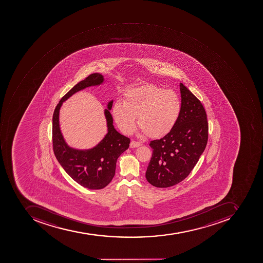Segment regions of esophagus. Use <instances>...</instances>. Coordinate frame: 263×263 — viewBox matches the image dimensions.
Instances as JSON below:
<instances>
[{
	"mask_svg": "<svg viewBox=\"0 0 263 263\" xmlns=\"http://www.w3.org/2000/svg\"><path fill=\"white\" fill-rule=\"evenodd\" d=\"M140 145H141V142L136 141H131L130 144H129L130 148H135V147H138Z\"/></svg>",
	"mask_w": 263,
	"mask_h": 263,
	"instance_id": "1",
	"label": "esophagus"
}]
</instances>
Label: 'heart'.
<instances>
[{
    "label": "heart",
    "mask_w": 263,
    "mask_h": 263,
    "mask_svg": "<svg viewBox=\"0 0 263 263\" xmlns=\"http://www.w3.org/2000/svg\"><path fill=\"white\" fill-rule=\"evenodd\" d=\"M178 95L171 89L145 85L129 89L124 103L116 102L112 116L125 134H131L138 125L149 138H160L171 132L181 112Z\"/></svg>",
    "instance_id": "b5f03b06"
}]
</instances>
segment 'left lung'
Instances as JSON below:
<instances>
[{
	"label": "left lung",
	"instance_id": "8db88e82",
	"mask_svg": "<svg viewBox=\"0 0 263 263\" xmlns=\"http://www.w3.org/2000/svg\"><path fill=\"white\" fill-rule=\"evenodd\" d=\"M181 112L171 132L151 141L153 154L145 178L155 187L166 188L191 174L208 141L206 112L199 100L180 83Z\"/></svg>",
	"mask_w": 263,
	"mask_h": 263
}]
</instances>
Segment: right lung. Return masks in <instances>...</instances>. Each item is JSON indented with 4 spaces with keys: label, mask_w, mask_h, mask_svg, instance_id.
<instances>
[{
    "label": "right lung",
    "mask_w": 263,
    "mask_h": 263,
    "mask_svg": "<svg viewBox=\"0 0 263 263\" xmlns=\"http://www.w3.org/2000/svg\"><path fill=\"white\" fill-rule=\"evenodd\" d=\"M103 81V76L95 72L78 82L62 97L53 115L52 139L55 157L72 179L82 186L90 190H101L109 185L115 177L117 160L129 148L130 139L119 134L112 125V115L109 112L112 105L111 101L108 104V109L105 110L108 133L104 139L89 151H78L70 148L65 143L61 133L59 110L62 102L73 93L89 86L100 85Z\"/></svg>",
    "instance_id": "obj_1"
}]
</instances>
